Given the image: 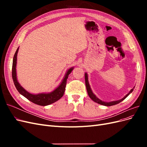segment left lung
Masks as SVG:
<instances>
[{
    "label": "left lung",
    "mask_w": 147,
    "mask_h": 147,
    "mask_svg": "<svg viewBox=\"0 0 147 147\" xmlns=\"http://www.w3.org/2000/svg\"><path fill=\"white\" fill-rule=\"evenodd\" d=\"M84 78H85V84H86V90H87V92H88V94L89 95V96H90V98L93 100L95 102H96V103L97 104H101V105H105V106H112V105H116L117 104H119V102H121V101H123L124 99H125L126 97L129 95V94L131 92H132V91L134 90V88H132V90L130 91V92L128 93L127 94H126L125 96H124L123 99H120V100H116V101H113V102H104V101H102L101 100H100L99 99L97 98V97L93 94V92H92V90L90 88V84H89V82H88V75L86 73H85V74H84Z\"/></svg>",
    "instance_id": "8db88e82"
}]
</instances>
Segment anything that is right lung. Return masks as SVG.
I'll return each instance as SVG.
<instances>
[{"label":"right lung","mask_w":147,"mask_h":147,"mask_svg":"<svg viewBox=\"0 0 147 147\" xmlns=\"http://www.w3.org/2000/svg\"><path fill=\"white\" fill-rule=\"evenodd\" d=\"M18 50L19 48H18L15 53L14 57H13L12 64V78L13 80V83L15 84V86L17 89V90L18 91V92L24 96L26 98H27L29 100L31 101L35 104H37L41 106H45L51 104L53 103H54L56 101L60 99L64 95L67 83V80L68 78L69 75L72 72L74 68L72 67L68 70L67 72L66 73L65 76L60 85L53 92L47 93V94H45V93H42V94H32L27 91H26L20 85V83L18 82L17 80L16 65L17 61V53L18 51Z\"/></svg>","instance_id":"1"}]
</instances>
